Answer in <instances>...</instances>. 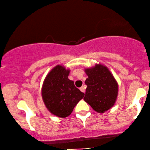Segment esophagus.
I'll return each instance as SVG.
<instances>
[{"label":"esophagus","instance_id":"obj_1","mask_svg":"<svg viewBox=\"0 0 150 150\" xmlns=\"http://www.w3.org/2000/svg\"><path fill=\"white\" fill-rule=\"evenodd\" d=\"M79 90L81 91V92H83V93H84L85 92V88L84 86H81V87H80V88H79Z\"/></svg>","mask_w":150,"mask_h":150}]
</instances>
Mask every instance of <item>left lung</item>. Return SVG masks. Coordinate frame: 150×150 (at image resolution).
<instances>
[{"instance_id":"obj_1","label":"left lung","mask_w":150,"mask_h":150,"mask_svg":"<svg viewBox=\"0 0 150 150\" xmlns=\"http://www.w3.org/2000/svg\"><path fill=\"white\" fill-rule=\"evenodd\" d=\"M88 76L84 101L98 113H105L115 105L118 94V84L107 66L96 64L86 68Z\"/></svg>"}]
</instances>
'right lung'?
Segmentation results:
<instances>
[{
  "label": "right lung",
  "instance_id": "add662e5",
  "mask_svg": "<svg viewBox=\"0 0 150 150\" xmlns=\"http://www.w3.org/2000/svg\"><path fill=\"white\" fill-rule=\"evenodd\" d=\"M69 69L57 65L46 75L41 88V96L47 109L59 117L71 115L84 96L69 79Z\"/></svg>",
  "mask_w": 150,
  "mask_h": 150
}]
</instances>
